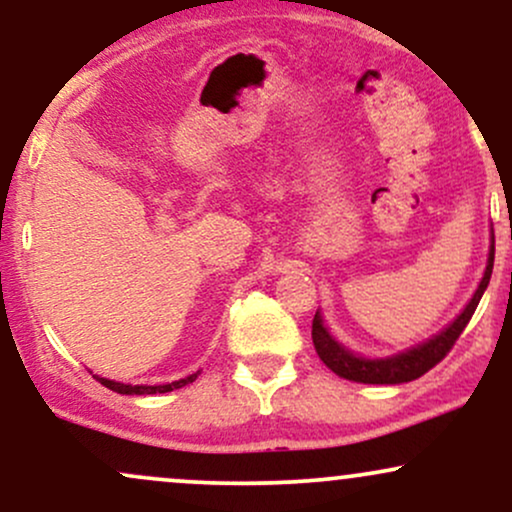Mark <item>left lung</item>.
Returning <instances> with one entry per match:
<instances>
[{"label":"left lung","instance_id":"obj_1","mask_svg":"<svg viewBox=\"0 0 512 512\" xmlns=\"http://www.w3.org/2000/svg\"><path fill=\"white\" fill-rule=\"evenodd\" d=\"M493 245L489 252V264H486L484 279H481L477 293L472 296V301L467 303V308L462 310L460 317H457L452 325L445 327L443 332L436 334L428 342L414 346V349L402 351V354L390 356V358H363L346 351L342 344H337L332 339V334L325 330L322 325V317L315 313L313 317V344L320 361L325 363L327 368L334 370L339 378L354 380V383H368V385H399V383H411V380L421 378V375L428 373L433 366H438L445 356L450 354V349L455 346L457 339L467 322L472 320L474 310L484 296L486 286H489L491 272H493Z\"/></svg>","mask_w":512,"mask_h":512}]
</instances>
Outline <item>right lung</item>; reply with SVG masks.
I'll use <instances>...</instances> for the list:
<instances>
[{"label":"right lung","mask_w":512,"mask_h":512,"mask_svg":"<svg viewBox=\"0 0 512 512\" xmlns=\"http://www.w3.org/2000/svg\"><path fill=\"white\" fill-rule=\"evenodd\" d=\"M96 380L108 387V390L117 392V395H156V392H170V390H178L182 385L195 383L197 373L187 375V378L175 380V383H168V385H125V383H115V380H105V378H96Z\"/></svg>","instance_id":"1"}]
</instances>
